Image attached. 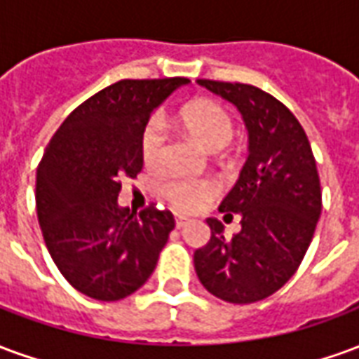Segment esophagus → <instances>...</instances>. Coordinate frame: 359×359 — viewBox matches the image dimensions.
I'll use <instances>...</instances> for the list:
<instances>
[{"instance_id": "34e87169", "label": "esophagus", "mask_w": 359, "mask_h": 359, "mask_svg": "<svg viewBox=\"0 0 359 359\" xmlns=\"http://www.w3.org/2000/svg\"><path fill=\"white\" fill-rule=\"evenodd\" d=\"M187 223H188L187 217H182V215H175V225H177V229H182Z\"/></svg>"}]
</instances>
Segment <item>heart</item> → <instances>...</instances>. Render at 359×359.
Instances as JSON below:
<instances>
[{"label":"heart","mask_w":359,"mask_h":359,"mask_svg":"<svg viewBox=\"0 0 359 359\" xmlns=\"http://www.w3.org/2000/svg\"><path fill=\"white\" fill-rule=\"evenodd\" d=\"M180 125L203 148H225L234 136V118L225 105L210 97L194 100L180 109ZM167 154V134L159 117H151L140 134V156L146 167L156 169ZM161 194L175 210L194 213L202 210L219 194L213 179H169L161 187Z\"/></svg>","instance_id":"b5f03b06"}]
</instances>
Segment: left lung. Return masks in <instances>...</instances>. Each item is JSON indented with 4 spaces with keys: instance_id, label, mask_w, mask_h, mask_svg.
Listing matches in <instances>:
<instances>
[{
    "instance_id": "left-lung-1",
    "label": "left lung",
    "mask_w": 359,
    "mask_h": 359,
    "mask_svg": "<svg viewBox=\"0 0 359 359\" xmlns=\"http://www.w3.org/2000/svg\"><path fill=\"white\" fill-rule=\"evenodd\" d=\"M234 103L250 134V156L219 205L242 231L225 238L223 223L208 219L210 242L194 252L205 290L231 304H252L277 292L300 267L321 215L316 157L294 113L252 84L200 79Z\"/></svg>"
}]
</instances>
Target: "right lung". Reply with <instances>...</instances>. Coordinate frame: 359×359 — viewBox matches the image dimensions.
Masks as SVG:
<instances>
[{
    "label": "right lung",
    "mask_w": 359,
    "mask_h": 359,
    "mask_svg": "<svg viewBox=\"0 0 359 359\" xmlns=\"http://www.w3.org/2000/svg\"><path fill=\"white\" fill-rule=\"evenodd\" d=\"M184 76L118 81L82 102L51 136L36 172V211L53 264L79 292L115 302L154 273L175 219L156 203L118 208L121 180L142 171L140 134Z\"/></svg>",
    "instance_id": "right-lung-1"
}]
</instances>
